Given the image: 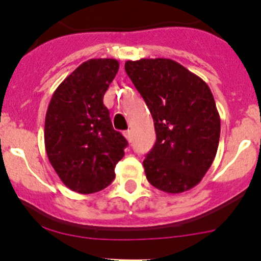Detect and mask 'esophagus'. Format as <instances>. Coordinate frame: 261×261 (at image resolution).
<instances>
[{
	"label": "esophagus",
	"instance_id": "obj_1",
	"mask_svg": "<svg viewBox=\"0 0 261 261\" xmlns=\"http://www.w3.org/2000/svg\"><path fill=\"white\" fill-rule=\"evenodd\" d=\"M123 136H125L126 140H127L128 143H131V141H133V133H131L130 130L123 131Z\"/></svg>",
	"mask_w": 261,
	"mask_h": 261
}]
</instances>
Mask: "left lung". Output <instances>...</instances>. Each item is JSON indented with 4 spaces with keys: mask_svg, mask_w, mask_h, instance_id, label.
I'll use <instances>...</instances> for the list:
<instances>
[{
    "mask_svg": "<svg viewBox=\"0 0 261 261\" xmlns=\"http://www.w3.org/2000/svg\"><path fill=\"white\" fill-rule=\"evenodd\" d=\"M125 70L152 116L156 141L143 162L147 180L181 193L202 180L220 141L221 121L210 87L165 58L127 60Z\"/></svg>",
    "mask_w": 261,
    "mask_h": 261,
    "instance_id": "obj_1",
    "label": "left lung"
}]
</instances>
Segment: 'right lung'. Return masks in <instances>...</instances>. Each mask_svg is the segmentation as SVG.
<instances>
[{
    "instance_id": "add662e5",
    "label": "right lung",
    "mask_w": 261,
    "mask_h": 261,
    "mask_svg": "<svg viewBox=\"0 0 261 261\" xmlns=\"http://www.w3.org/2000/svg\"><path fill=\"white\" fill-rule=\"evenodd\" d=\"M116 59H89L53 93L44 140L50 164L63 183L82 194L102 191L115 179V167L127 141L114 130L103 96L117 73Z\"/></svg>"
}]
</instances>
